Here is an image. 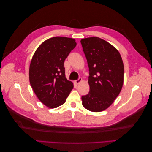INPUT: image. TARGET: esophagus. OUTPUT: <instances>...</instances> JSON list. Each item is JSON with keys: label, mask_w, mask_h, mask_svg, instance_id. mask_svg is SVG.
Wrapping results in <instances>:
<instances>
[{"label": "esophagus", "mask_w": 152, "mask_h": 152, "mask_svg": "<svg viewBox=\"0 0 152 152\" xmlns=\"http://www.w3.org/2000/svg\"><path fill=\"white\" fill-rule=\"evenodd\" d=\"M82 78L79 77V79H78L77 80H76L75 81V83H76L77 84H79V83H80V82H82Z\"/></svg>", "instance_id": "34e87169"}]
</instances>
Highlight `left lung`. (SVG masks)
<instances>
[{
  "instance_id": "left-lung-1",
  "label": "left lung",
  "mask_w": 152,
  "mask_h": 152,
  "mask_svg": "<svg viewBox=\"0 0 152 152\" xmlns=\"http://www.w3.org/2000/svg\"><path fill=\"white\" fill-rule=\"evenodd\" d=\"M89 66V94L82 96V105L89 111L108 108L121 93L124 83V64L118 50L96 37L80 40Z\"/></svg>"
}]
</instances>
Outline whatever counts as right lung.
Returning <instances> with one entry per match:
<instances>
[{"label": "right lung", "mask_w": 152, "mask_h": 152, "mask_svg": "<svg viewBox=\"0 0 152 152\" xmlns=\"http://www.w3.org/2000/svg\"><path fill=\"white\" fill-rule=\"evenodd\" d=\"M75 40L54 37L41 44L31 60L30 83L39 99L50 108L66 102L73 84L65 77L64 61L74 49Z\"/></svg>", "instance_id": "add662e5"}]
</instances>
